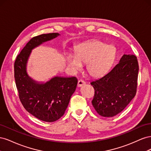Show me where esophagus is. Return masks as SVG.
I'll return each instance as SVG.
<instances>
[{"label":"esophagus","instance_id":"34e87169","mask_svg":"<svg viewBox=\"0 0 151 151\" xmlns=\"http://www.w3.org/2000/svg\"><path fill=\"white\" fill-rule=\"evenodd\" d=\"M85 84H86V83L83 80H82V79L79 80L78 81V83H77V87H79V88H80V87H82L83 86H84Z\"/></svg>","mask_w":151,"mask_h":151}]
</instances>
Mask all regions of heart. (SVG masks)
<instances>
[{
    "instance_id": "heart-1",
    "label": "heart",
    "mask_w": 151,
    "mask_h": 151,
    "mask_svg": "<svg viewBox=\"0 0 151 151\" xmlns=\"http://www.w3.org/2000/svg\"><path fill=\"white\" fill-rule=\"evenodd\" d=\"M115 56V48L98 40L80 44L76 54L67 55L68 64L74 70H79L87 63V70L93 77H98L106 73Z\"/></svg>"
}]
</instances>
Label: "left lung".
<instances>
[{
	"label": "left lung",
	"instance_id": "left-lung-1",
	"mask_svg": "<svg viewBox=\"0 0 151 151\" xmlns=\"http://www.w3.org/2000/svg\"><path fill=\"white\" fill-rule=\"evenodd\" d=\"M138 72L137 57L124 54L108 73L91 82L94 89L92 104L99 115L113 117L125 109L135 96Z\"/></svg>",
	"mask_w": 151,
	"mask_h": 151
}]
</instances>
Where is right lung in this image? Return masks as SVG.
Here are the masks:
<instances>
[{
  "instance_id": "add662e5",
  "label": "right lung",
  "mask_w": 151,
  "mask_h": 151,
  "mask_svg": "<svg viewBox=\"0 0 151 151\" xmlns=\"http://www.w3.org/2000/svg\"><path fill=\"white\" fill-rule=\"evenodd\" d=\"M59 35L53 33L31 38L14 63V78L21 103L27 111L47 122L56 121L63 115L76 91L77 79L75 77L55 76L46 83H40L28 76L26 67L32 50Z\"/></svg>"
}]
</instances>
